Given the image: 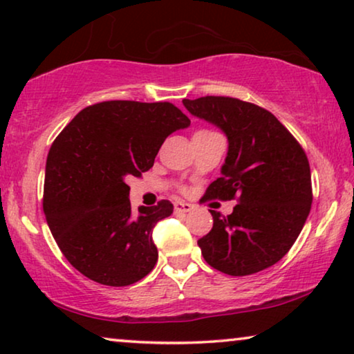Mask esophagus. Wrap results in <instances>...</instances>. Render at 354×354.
I'll use <instances>...</instances> for the list:
<instances>
[{
	"mask_svg": "<svg viewBox=\"0 0 354 354\" xmlns=\"http://www.w3.org/2000/svg\"><path fill=\"white\" fill-rule=\"evenodd\" d=\"M192 208H194V205L187 203V202H183V200H178V202H175L176 213H187V211H191Z\"/></svg>",
	"mask_w": 354,
	"mask_h": 354,
	"instance_id": "34e87169",
	"label": "esophagus"
}]
</instances>
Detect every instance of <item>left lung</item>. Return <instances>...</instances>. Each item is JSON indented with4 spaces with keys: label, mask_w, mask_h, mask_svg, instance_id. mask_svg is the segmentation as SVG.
Wrapping results in <instances>:
<instances>
[{
    "label": "left lung",
    "mask_w": 354,
    "mask_h": 354,
    "mask_svg": "<svg viewBox=\"0 0 354 354\" xmlns=\"http://www.w3.org/2000/svg\"><path fill=\"white\" fill-rule=\"evenodd\" d=\"M192 115L219 127L229 151L223 176L205 198L239 197L232 214L209 209L213 229L197 243L203 259L232 277L272 267L291 250L312 208L307 154L270 111L230 97L183 100Z\"/></svg>",
    "instance_id": "1"
}]
</instances>
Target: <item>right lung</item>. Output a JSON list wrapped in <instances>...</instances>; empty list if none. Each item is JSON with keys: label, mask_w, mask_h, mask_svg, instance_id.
<instances>
[{"label": "right lung", "mask_w": 354, "mask_h": 354, "mask_svg": "<svg viewBox=\"0 0 354 354\" xmlns=\"http://www.w3.org/2000/svg\"><path fill=\"white\" fill-rule=\"evenodd\" d=\"M189 125L168 102L113 100L84 108L52 143L42 208L63 256L84 277L129 286L154 268L152 229L173 205L133 211L125 179L149 170L167 136Z\"/></svg>", "instance_id": "obj_1"}]
</instances>
